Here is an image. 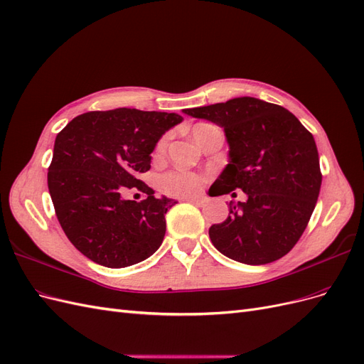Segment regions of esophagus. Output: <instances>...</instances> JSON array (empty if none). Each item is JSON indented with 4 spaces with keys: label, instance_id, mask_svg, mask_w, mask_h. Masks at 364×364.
<instances>
[{
    "label": "esophagus",
    "instance_id": "1",
    "mask_svg": "<svg viewBox=\"0 0 364 364\" xmlns=\"http://www.w3.org/2000/svg\"><path fill=\"white\" fill-rule=\"evenodd\" d=\"M182 200H185V202H191V203H194V205H197V206H202V205L205 203V199H203V197H183Z\"/></svg>",
    "mask_w": 364,
    "mask_h": 364
}]
</instances>
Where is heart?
<instances>
[{
	"label": "heart",
	"instance_id": "obj_1",
	"mask_svg": "<svg viewBox=\"0 0 364 364\" xmlns=\"http://www.w3.org/2000/svg\"><path fill=\"white\" fill-rule=\"evenodd\" d=\"M200 126V124H197ZM165 146V138L158 144V150H162ZM161 188L173 196H191L199 191L202 185V178L199 174L183 170H174L167 174H164L159 179Z\"/></svg>",
	"mask_w": 364,
	"mask_h": 364
}]
</instances>
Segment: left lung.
<instances>
[{
	"label": "left lung",
	"instance_id": "8db88e82",
	"mask_svg": "<svg viewBox=\"0 0 364 364\" xmlns=\"http://www.w3.org/2000/svg\"><path fill=\"white\" fill-rule=\"evenodd\" d=\"M183 112L225 130L229 164L209 196L238 188L247 196L246 202L230 200L228 218L209 228L215 249L250 266L287 255L310 222L321 191L313 135L285 107L253 97Z\"/></svg>",
	"mask_w": 364,
	"mask_h": 364
}]
</instances>
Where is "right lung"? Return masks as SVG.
<instances>
[{
    "label": "right lung",
    "instance_id": "obj_1",
    "mask_svg": "<svg viewBox=\"0 0 364 364\" xmlns=\"http://www.w3.org/2000/svg\"><path fill=\"white\" fill-rule=\"evenodd\" d=\"M178 114L119 107L75 117L54 141L48 190L65 235L86 258L121 269L147 259L162 245L165 214L178 202L139 179ZM136 188L141 203L122 197Z\"/></svg>",
    "mask_w": 364,
    "mask_h": 364
}]
</instances>
